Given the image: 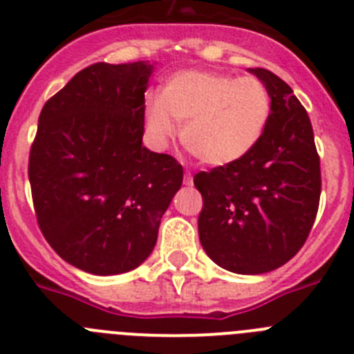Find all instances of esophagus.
<instances>
[{
    "label": "esophagus",
    "mask_w": 354,
    "mask_h": 354,
    "mask_svg": "<svg viewBox=\"0 0 354 354\" xmlns=\"http://www.w3.org/2000/svg\"><path fill=\"white\" fill-rule=\"evenodd\" d=\"M184 184H186V186H193V175L189 174V171L184 174Z\"/></svg>",
    "instance_id": "esophagus-1"
}]
</instances>
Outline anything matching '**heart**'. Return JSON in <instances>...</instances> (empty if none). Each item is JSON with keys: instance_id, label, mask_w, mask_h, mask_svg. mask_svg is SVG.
Here are the masks:
<instances>
[{"instance_id": "1", "label": "heart", "mask_w": 354, "mask_h": 354, "mask_svg": "<svg viewBox=\"0 0 354 354\" xmlns=\"http://www.w3.org/2000/svg\"><path fill=\"white\" fill-rule=\"evenodd\" d=\"M271 117L270 90L253 76L180 71L147 102L152 138L165 145L184 124V147L202 162L225 167L248 156L261 142Z\"/></svg>"}]
</instances>
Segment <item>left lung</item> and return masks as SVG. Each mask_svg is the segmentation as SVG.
I'll use <instances>...</instances> for the list:
<instances>
[{"instance_id":"left-lung-1","label":"left lung","mask_w":354,"mask_h":354,"mask_svg":"<svg viewBox=\"0 0 354 354\" xmlns=\"http://www.w3.org/2000/svg\"><path fill=\"white\" fill-rule=\"evenodd\" d=\"M271 95L257 147L239 161L200 171L198 236L212 262L237 274L277 270L299 252L314 225L321 167L310 118L283 80L248 68Z\"/></svg>"}]
</instances>
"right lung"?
<instances>
[{
	"label": "right lung",
	"mask_w": 354,
	"mask_h": 354,
	"mask_svg": "<svg viewBox=\"0 0 354 354\" xmlns=\"http://www.w3.org/2000/svg\"><path fill=\"white\" fill-rule=\"evenodd\" d=\"M150 62L93 64L53 95L30 152L37 221L65 262L86 273L138 268L158 241L183 167L143 147Z\"/></svg>",
	"instance_id": "obj_1"
}]
</instances>
